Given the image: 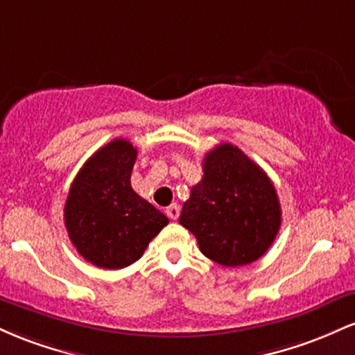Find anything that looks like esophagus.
<instances>
[{
	"label": "esophagus",
	"mask_w": 355,
	"mask_h": 355,
	"mask_svg": "<svg viewBox=\"0 0 355 355\" xmlns=\"http://www.w3.org/2000/svg\"><path fill=\"white\" fill-rule=\"evenodd\" d=\"M166 215L172 220H177L178 215H180V207H178L177 203H172L170 207H166Z\"/></svg>",
	"instance_id": "obj_1"
}]
</instances>
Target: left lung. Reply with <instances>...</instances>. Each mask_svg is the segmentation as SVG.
Segmentation results:
<instances>
[{
  "label": "left lung",
  "instance_id": "obj_1",
  "mask_svg": "<svg viewBox=\"0 0 355 355\" xmlns=\"http://www.w3.org/2000/svg\"><path fill=\"white\" fill-rule=\"evenodd\" d=\"M178 222L195 235L203 255L240 267L274 243L282 210L267 173L235 145L220 144L203 158V178L191 187Z\"/></svg>",
  "mask_w": 355,
  "mask_h": 355
}]
</instances>
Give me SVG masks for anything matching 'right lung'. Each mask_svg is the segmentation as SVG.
I'll use <instances>...</instances> for the list:
<instances>
[{
	"instance_id": "add662e5",
	"label": "right lung",
	"mask_w": 355,
	"mask_h": 355,
	"mask_svg": "<svg viewBox=\"0 0 355 355\" xmlns=\"http://www.w3.org/2000/svg\"><path fill=\"white\" fill-rule=\"evenodd\" d=\"M137 148L123 138L101 146L81 166L64 203L68 237L85 260L118 270L144 255L168 218L132 189Z\"/></svg>"
}]
</instances>
